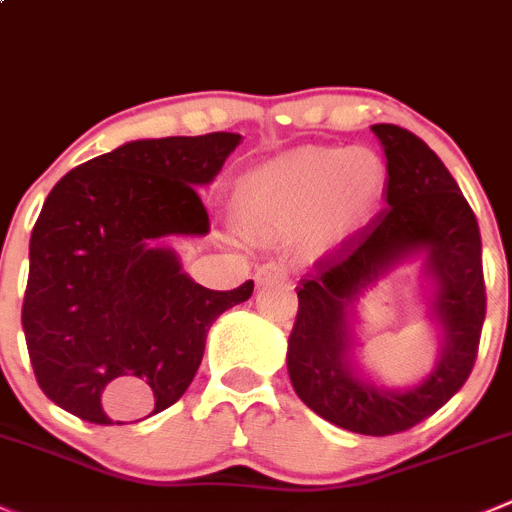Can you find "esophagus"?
Instances as JSON below:
<instances>
[{
    "label": "esophagus",
    "instance_id": "obj_1",
    "mask_svg": "<svg viewBox=\"0 0 512 512\" xmlns=\"http://www.w3.org/2000/svg\"><path fill=\"white\" fill-rule=\"evenodd\" d=\"M282 280H287V270L282 265L270 262V265L257 267V272H255L257 287H267V285H272V282H282Z\"/></svg>",
    "mask_w": 512,
    "mask_h": 512
}]
</instances>
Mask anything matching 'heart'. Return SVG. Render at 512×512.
I'll use <instances>...</instances> for the list:
<instances>
[{
	"instance_id": "heart-1",
	"label": "heart",
	"mask_w": 512,
	"mask_h": 512,
	"mask_svg": "<svg viewBox=\"0 0 512 512\" xmlns=\"http://www.w3.org/2000/svg\"><path fill=\"white\" fill-rule=\"evenodd\" d=\"M385 185L388 170L365 147H297L242 177L235 220L257 245L300 235L330 245L367 220Z\"/></svg>"
}]
</instances>
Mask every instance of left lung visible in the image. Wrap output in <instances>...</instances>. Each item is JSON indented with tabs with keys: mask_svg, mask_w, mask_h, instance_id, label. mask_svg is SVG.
I'll use <instances>...</instances> for the list:
<instances>
[{
	"mask_svg": "<svg viewBox=\"0 0 512 512\" xmlns=\"http://www.w3.org/2000/svg\"><path fill=\"white\" fill-rule=\"evenodd\" d=\"M388 157V207L315 262L300 280L287 372L297 398L327 423L360 435H395L443 408L475 365L485 320L478 220L440 157L413 132L372 124ZM423 256L441 330L436 367L415 386L385 389L354 365L351 317L380 276Z\"/></svg>",
	"mask_w": 512,
	"mask_h": 512,
	"instance_id": "obj_1",
	"label": "left lung"
}]
</instances>
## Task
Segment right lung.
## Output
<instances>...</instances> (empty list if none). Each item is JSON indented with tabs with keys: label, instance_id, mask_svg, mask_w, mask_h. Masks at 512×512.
Segmentation results:
<instances>
[{
	"label": "right lung",
	"instance_id": "add662e5",
	"mask_svg": "<svg viewBox=\"0 0 512 512\" xmlns=\"http://www.w3.org/2000/svg\"><path fill=\"white\" fill-rule=\"evenodd\" d=\"M242 137L135 140L74 167L44 200L29 240L22 327L42 393L97 425L175 405L212 322L255 282L217 292L182 272L165 242L202 237L207 187Z\"/></svg>",
	"mask_w": 512,
	"mask_h": 512
}]
</instances>
